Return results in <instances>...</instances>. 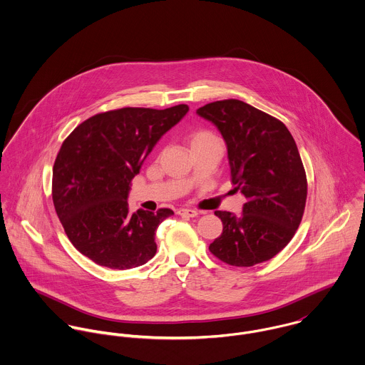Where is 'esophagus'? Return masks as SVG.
<instances>
[{"mask_svg":"<svg viewBox=\"0 0 365 365\" xmlns=\"http://www.w3.org/2000/svg\"><path fill=\"white\" fill-rule=\"evenodd\" d=\"M177 213L180 216H184V217H195V216H198V210H195V209L181 208L178 209Z\"/></svg>","mask_w":365,"mask_h":365,"instance_id":"obj_1","label":"esophagus"}]
</instances>
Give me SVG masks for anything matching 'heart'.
I'll return each mask as SVG.
<instances>
[{"instance_id": "heart-1", "label": "heart", "mask_w": 365, "mask_h": 365, "mask_svg": "<svg viewBox=\"0 0 365 365\" xmlns=\"http://www.w3.org/2000/svg\"><path fill=\"white\" fill-rule=\"evenodd\" d=\"M209 136H212V133L208 132V130H197V132L191 133V135H190V142H191V146H194V145L200 143L201 140L207 139V138H209Z\"/></svg>"}]
</instances>
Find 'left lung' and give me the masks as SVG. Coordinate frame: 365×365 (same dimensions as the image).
Returning <instances> with one entry per match:
<instances>
[{
    "mask_svg": "<svg viewBox=\"0 0 365 365\" xmlns=\"http://www.w3.org/2000/svg\"><path fill=\"white\" fill-rule=\"evenodd\" d=\"M197 113L220 130L232 181L247 200L242 215L215 212L223 230L209 252L235 267L272 259L294 237L308 197L307 173L292 135L279 119L239 100L215 101Z\"/></svg>",
    "mask_w": 365,
    "mask_h": 365,
    "instance_id": "left-lung-1",
    "label": "left lung"
}]
</instances>
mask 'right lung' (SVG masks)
Returning a JSON list of instances; mask_svg holds the SVG:
<instances>
[{"instance_id": "right-lung-1", "label": "right lung", "mask_w": 365, "mask_h": 365, "mask_svg": "<svg viewBox=\"0 0 365 365\" xmlns=\"http://www.w3.org/2000/svg\"><path fill=\"white\" fill-rule=\"evenodd\" d=\"M188 109L185 104L112 109L86 119L64 139L53 165V205L81 255L112 269L153 259L157 226L174 212L132 213L129 185L157 140Z\"/></svg>"}]
</instances>
